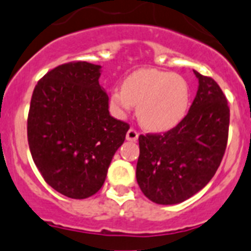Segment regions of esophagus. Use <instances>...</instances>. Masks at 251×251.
Here are the masks:
<instances>
[{
    "instance_id": "34e87169",
    "label": "esophagus",
    "mask_w": 251,
    "mask_h": 251,
    "mask_svg": "<svg viewBox=\"0 0 251 251\" xmlns=\"http://www.w3.org/2000/svg\"><path fill=\"white\" fill-rule=\"evenodd\" d=\"M139 138V132L134 128H130L127 132H126V140L128 141H136Z\"/></svg>"
}]
</instances>
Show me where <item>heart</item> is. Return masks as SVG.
I'll use <instances>...</instances> for the list:
<instances>
[{
  "label": "heart",
  "instance_id": "obj_1",
  "mask_svg": "<svg viewBox=\"0 0 251 251\" xmlns=\"http://www.w3.org/2000/svg\"><path fill=\"white\" fill-rule=\"evenodd\" d=\"M111 106L125 116L138 104V119L151 131L172 130L187 115L191 91L187 80L172 72L139 69L128 74L121 88L111 92Z\"/></svg>",
  "mask_w": 251,
  "mask_h": 251
}]
</instances>
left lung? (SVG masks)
Listing matches in <instances>:
<instances>
[{"label": "left lung", "instance_id": "left-lung-1", "mask_svg": "<svg viewBox=\"0 0 251 251\" xmlns=\"http://www.w3.org/2000/svg\"><path fill=\"white\" fill-rule=\"evenodd\" d=\"M198 89L187 116L164 134L139 136L136 180L158 204H177L212 179L225 154L230 124L227 100L219 84L193 71Z\"/></svg>", "mask_w": 251, "mask_h": 251}]
</instances>
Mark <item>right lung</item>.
Here are the masks:
<instances>
[{
    "instance_id": "add662e5",
    "label": "right lung",
    "mask_w": 251,
    "mask_h": 251,
    "mask_svg": "<svg viewBox=\"0 0 251 251\" xmlns=\"http://www.w3.org/2000/svg\"><path fill=\"white\" fill-rule=\"evenodd\" d=\"M101 65L62 64L35 86L27 140L45 182L63 196L83 200L103 186L108 167L130 126L113 119L100 86Z\"/></svg>"
}]
</instances>
